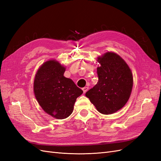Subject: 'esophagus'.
Segmentation results:
<instances>
[{
    "label": "esophagus",
    "instance_id": "1",
    "mask_svg": "<svg viewBox=\"0 0 161 161\" xmlns=\"http://www.w3.org/2000/svg\"><path fill=\"white\" fill-rule=\"evenodd\" d=\"M89 90V87L88 86H85L84 88H82V91H83V92L84 93H85V92Z\"/></svg>",
    "mask_w": 161,
    "mask_h": 161
}]
</instances>
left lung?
<instances>
[{
    "instance_id": "left-lung-1",
    "label": "left lung",
    "mask_w": 161,
    "mask_h": 161,
    "mask_svg": "<svg viewBox=\"0 0 161 161\" xmlns=\"http://www.w3.org/2000/svg\"><path fill=\"white\" fill-rule=\"evenodd\" d=\"M98 82L86 92V97L102 114H111L127 103L132 89L133 76L119 55L107 52L98 58Z\"/></svg>"
}]
</instances>
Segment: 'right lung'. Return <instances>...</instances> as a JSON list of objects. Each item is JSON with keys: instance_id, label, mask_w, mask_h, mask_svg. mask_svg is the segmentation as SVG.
<instances>
[{"instance_id": "1", "label": "right lung", "mask_w": 161, "mask_h": 161, "mask_svg": "<svg viewBox=\"0 0 161 161\" xmlns=\"http://www.w3.org/2000/svg\"><path fill=\"white\" fill-rule=\"evenodd\" d=\"M65 68L55 60L47 61L37 72L33 91L47 114L58 119L72 113L76 98L83 91L71 79L64 76Z\"/></svg>"}]
</instances>
